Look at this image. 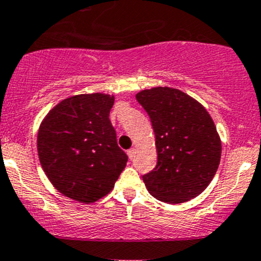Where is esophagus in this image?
Here are the masks:
<instances>
[{"instance_id":"1","label":"esophagus","mask_w":261,"mask_h":261,"mask_svg":"<svg viewBox=\"0 0 261 261\" xmlns=\"http://www.w3.org/2000/svg\"><path fill=\"white\" fill-rule=\"evenodd\" d=\"M128 157H129V160H133L134 158V154H136V149L134 148H130L129 150H128Z\"/></svg>"}]
</instances>
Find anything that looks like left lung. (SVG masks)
Returning <instances> with one entry per match:
<instances>
[{
    "label": "left lung",
    "instance_id": "obj_1",
    "mask_svg": "<svg viewBox=\"0 0 261 261\" xmlns=\"http://www.w3.org/2000/svg\"><path fill=\"white\" fill-rule=\"evenodd\" d=\"M136 98L155 136L157 166L143 176L147 190L172 205L192 200L210 185L220 165L221 141L214 120L202 104L174 88L142 90Z\"/></svg>",
    "mask_w": 261,
    "mask_h": 261
}]
</instances>
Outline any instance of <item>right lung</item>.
Segmentation results:
<instances>
[{
    "label": "right lung",
    "mask_w": 261,
    "mask_h": 261,
    "mask_svg": "<svg viewBox=\"0 0 261 261\" xmlns=\"http://www.w3.org/2000/svg\"><path fill=\"white\" fill-rule=\"evenodd\" d=\"M113 104L109 94L72 95L56 104L40 124V163L66 197L95 202L111 192L127 165L109 119Z\"/></svg>",
    "instance_id": "add662e5"
}]
</instances>
